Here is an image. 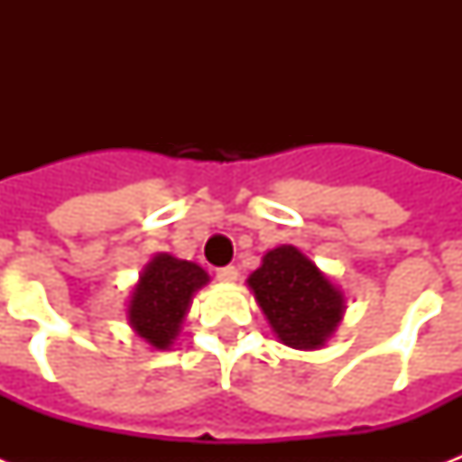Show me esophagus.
Masks as SVG:
<instances>
[{
  "label": "esophagus",
  "instance_id": "obj_1",
  "mask_svg": "<svg viewBox=\"0 0 462 462\" xmlns=\"http://www.w3.org/2000/svg\"><path fill=\"white\" fill-rule=\"evenodd\" d=\"M216 275H217V281L235 282V281H237L239 271H237V268H235V266H223V268H217Z\"/></svg>",
  "mask_w": 462,
  "mask_h": 462
}]
</instances>
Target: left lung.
I'll use <instances>...</instances> for the list:
<instances>
[{
    "instance_id": "1",
    "label": "left lung",
    "mask_w": 462,
    "mask_h": 462,
    "mask_svg": "<svg viewBox=\"0 0 462 462\" xmlns=\"http://www.w3.org/2000/svg\"><path fill=\"white\" fill-rule=\"evenodd\" d=\"M246 285L275 336L295 350L321 347L343 319V292L292 245L271 249Z\"/></svg>"
}]
</instances>
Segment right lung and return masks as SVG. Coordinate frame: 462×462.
Instances as JSON below:
<instances>
[{
  "mask_svg": "<svg viewBox=\"0 0 462 462\" xmlns=\"http://www.w3.org/2000/svg\"><path fill=\"white\" fill-rule=\"evenodd\" d=\"M206 282L208 273L194 261L155 254L129 300V326L155 350H167L180 333L191 297Z\"/></svg>",
  "mask_w": 462,
  "mask_h": 462,
  "instance_id": "right-lung-1",
  "label": "right lung"
}]
</instances>
